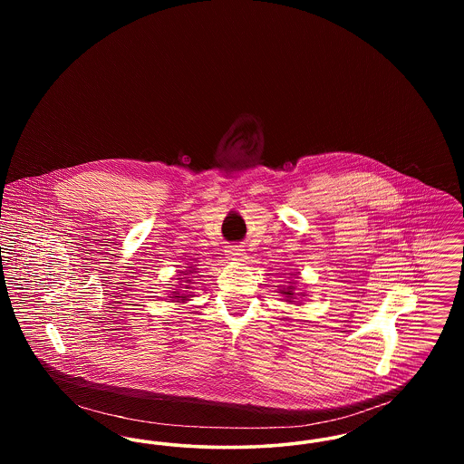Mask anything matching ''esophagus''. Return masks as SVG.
<instances>
[{
	"mask_svg": "<svg viewBox=\"0 0 464 464\" xmlns=\"http://www.w3.org/2000/svg\"><path fill=\"white\" fill-rule=\"evenodd\" d=\"M226 256H227L231 261H243L245 250H243L240 245H229L227 250H226Z\"/></svg>",
	"mask_w": 464,
	"mask_h": 464,
	"instance_id": "esophagus-1",
	"label": "esophagus"
}]
</instances>
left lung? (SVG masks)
Masks as SVG:
<instances>
[{
  "label": "left lung",
  "mask_w": 464,
  "mask_h": 464,
  "mask_svg": "<svg viewBox=\"0 0 464 464\" xmlns=\"http://www.w3.org/2000/svg\"><path fill=\"white\" fill-rule=\"evenodd\" d=\"M284 294H285L287 297H292V292H290V290H288V292H284Z\"/></svg>",
  "instance_id": "8db88e82"
}]
</instances>
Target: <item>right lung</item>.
<instances>
[{
  "label": "right lung",
  "mask_w": 464,
  "mask_h": 464,
  "mask_svg": "<svg viewBox=\"0 0 464 464\" xmlns=\"http://www.w3.org/2000/svg\"><path fill=\"white\" fill-rule=\"evenodd\" d=\"M186 288H189V287H188V285H186ZM176 297H180V295H176ZM184 299H186V297H182V301H184Z\"/></svg>",
  "instance_id": "1"
}]
</instances>
